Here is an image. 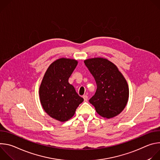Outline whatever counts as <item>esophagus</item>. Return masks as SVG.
Masks as SVG:
<instances>
[{
  "instance_id": "34e87169",
  "label": "esophagus",
  "mask_w": 160,
  "mask_h": 160,
  "mask_svg": "<svg viewBox=\"0 0 160 160\" xmlns=\"http://www.w3.org/2000/svg\"><path fill=\"white\" fill-rule=\"evenodd\" d=\"M83 98L85 101H87V99H88V96H86V95L83 96Z\"/></svg>"
}]
</instances>
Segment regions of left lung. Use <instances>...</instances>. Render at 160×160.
I'll return each mask as SVG.
<instances>
[{"label":"left lung","mask_w":160,"mask_h":160,"mask_svg":"<svg viewBox=\"0 0 160 160\" xmlns=\"http://www.w3.org/2000/svg\"><path fill=\"white\" fill-rule=\"evenodd\" d=\"M97 84L95 94L89 99L99 115L111 118L124 109L129 96L127 82L116 65L106 59L96 58L84 61Z\"/></svg>","instance_id":"8db88e82"}]
</instances>
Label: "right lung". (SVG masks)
Instances as JSON below:
<instances>
[{
	"label": "right lung",
	"mask_w": 160,
	"mask_h": 160,
	"mask_svg": "<svg viewBox=\"0 0 160 160\" xmlns=\"http://www.w3.org/2000/svg\"><path fill=\"white\" fill-rule=\"evenodd\" d=\"M77 64L73 59L60 58L54 61L48 68L39 88L43 109L51 117L60 122L72 118L83 101L68 82Z\"/></svg>",
	"instance_id": "obj_1"
}]
</instances>
